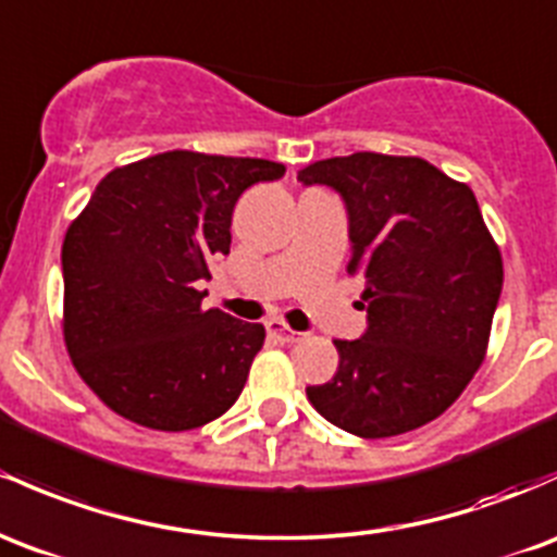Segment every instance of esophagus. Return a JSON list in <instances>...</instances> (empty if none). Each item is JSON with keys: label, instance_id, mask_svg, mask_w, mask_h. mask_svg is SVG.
Instances as JSON below:
<instances>
[{"label": "esophagus", "instance_id": "1", "mask_svg": "<svg viewBox=\"0 0 557 557\" xmlns=\"http://www.w3.org/2000/svg\"><path fill=\"white\" fill-rule=\"evenodd\" d=\"M267 333L272 335V338H277L280 344H296V341H301V333L290 330L283 320H269L267 322Z\"/></svg>", "mask_w": 557, "mask_h": 557}]
</instances>
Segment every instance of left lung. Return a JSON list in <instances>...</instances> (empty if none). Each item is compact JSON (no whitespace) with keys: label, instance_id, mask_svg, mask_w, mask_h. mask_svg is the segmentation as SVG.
Masks as SVG:
<instances>
[{"label":"left lung","instance_id":"obj_1","mask_svg":"<svg viewBox=\"0 0 557 557\" xmlns=\"http://www.w3.org/2000/svg\"><path fill=\"white\" fill-rule=\"evenodd\" d=\"M348 213V272L364 277L368 330L335 341L338 372L307 396L362 438L436 420L481 368L503 293V256L473 189L423 158L354 152L298 171Z\"/></svg>","mask_w":557,"mask_h":557}]
</instances>
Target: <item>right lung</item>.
<instances>
[{"label": "right lung", "instance_id": "obj_1", "mask_svg": "<svg viewBox=\"0 0 557 557\" xmlns=\"http://www.w3.org/2000/svg\"><path fill=\"white\" fill-rule=\"evenodd\" d=\"M283 163L171 150L113 169L65 232L63 333L106 405L156 431L200 428L235 405L264 325L203 309L232 211Z\"/></svg>", "mask_w": 557, "mask_h": 557}]
</instances>
